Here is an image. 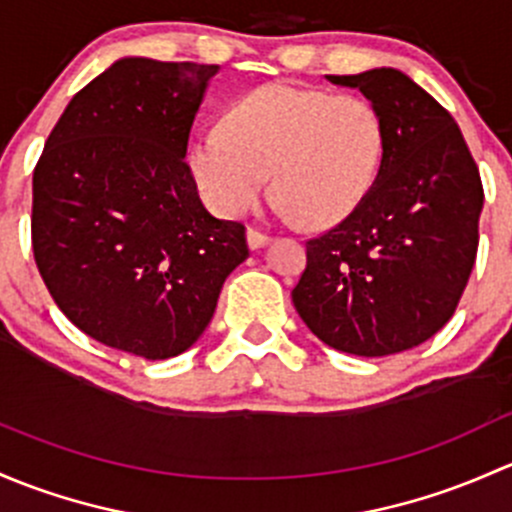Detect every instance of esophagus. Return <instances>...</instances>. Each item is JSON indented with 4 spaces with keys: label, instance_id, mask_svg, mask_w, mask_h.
<instances>
[{
    "label": "esophagus",
    "instance_id": "obj_1",
    "mask_svg": "<svg viewBox=\"0 0 512 512\" xmlns=\"http://www.w3.org/2000/svg\"><path fill=\"white\" fill-rule=\"evenodd\" d=\"M246 241H249V246H251V249L256 251V249H263V246H266L268 241H271V239H268V236L263 234V231L249 229V231H246Z\"/></svg>",
    "mask_w": 512,
    "mask_h": 512
}]
</instances>
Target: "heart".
<instances>
[{
    "label": "heart",
    "mask_w": 512,
    "mask_h": 512,
    "mask_svg": "<svg viewBox=\"0 0 512 512\" xmlns=\"http://www.w3.org/2000/svg\"><path fill=\"white\" fill-rule=\"evenodd\" d=\"M384 145V120L367 98L271 83L236 100L219 130L194 138L187 167L219 217L251 212L273 172L286 214L330 229L365 202Z\"/></svg>",
    "instance_id": "heart-1"
}]
</instances>
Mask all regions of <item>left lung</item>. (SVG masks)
Masks as SVG:
<instances>
[{"instance_id":"obj_1","label":"left lung","mask_w":512,"mask_h":512,"mask_svg":"<svg viewBox=\"0 0 512 512\" xmlns=\"http://www.w3.org/2000/svg\"><path fill=\"white\" fill-rule=\"evenodd\" d=\"M357 88L387 130L377 182L335 229L305 244L293 305L340 352L412 350L451 320L478 251L483 184L456 120L397 68L328 76Z\"/></svg>"}]
</instances>
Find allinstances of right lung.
I'll list each match as a JSON object with an SVG mask.
<instances>
[{
	"instance_id": "obj_1",
	"label": "right lung",
	"mask_w": 512,
	"mask_h": 512,
	"mask_svg": "<svg viewBox=\"0 0 512 512\" xmlns=\"http://www.w3.org/2000/svg\"><path fill=\"white\" fill-rule=\"evenodd\" d=\"M219 66L115 61L71 98L34 170L31 244L61 313L145 360L189 350L249 258L189 172V130Z\"/></svg>"
}]
</instances>
